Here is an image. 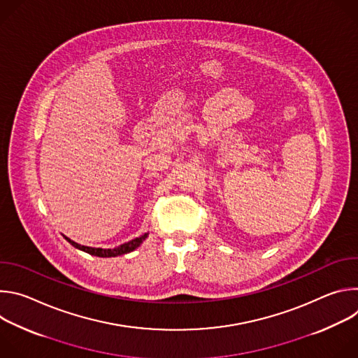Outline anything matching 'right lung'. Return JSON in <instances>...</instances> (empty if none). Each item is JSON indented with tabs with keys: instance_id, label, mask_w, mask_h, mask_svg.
I'll return each mask as SVG.
<instances>
[{
	"instance_id": "obj_1",
	"label": "right lung",
	"mask_w": 358,
	"mask_h": 358,
	"mask_svg": "<svg viewBox=\"0 0 358 358\" xmlns=\"http://www.w3.org/2000/svg\"><path fill=\"white\" fill-rule=\"evenodd\" d=\"M147 235H148V234H144V235H141V236H138V238H136V239H131V241H129V242H126V243H123V245H120V246H117V248H115V249L90 248V246L79 245V243L73 242L72 239H69V238L65 236V235H64V236H65V239H66L72 246H75L76 249H80V250H83V252H86V253H89V255H93V257H99V258H113V257H120V255L133 252L136 248H138V246L143 243V241L147 238Z\"/></svg>"
}]
</instances>
